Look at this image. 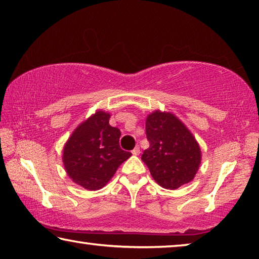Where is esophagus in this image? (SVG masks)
I'll return each instance as SVG.
<instances>
[{"instance_id":"esophagus-1","label":"esophagus","mask_w":259,"mask_h":259,"mask_svg":"<svg viewBox=\"0 0 259 259\" xmlns=\"http://www.w3.org/2000/svg\"><path fill=\"white\" fill-rule=\"evenodd\" d=\"M131 153H133L134 155H139V153H140L139 147H138V146H136V147L134 148V150H133V152H131Z\"/></svg>"}]
</instances>
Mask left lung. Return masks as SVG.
Here are the masks:
<instances>
[{
	"mask_svg": "<svg viewBox=\"0 0 259 259\" xmlns=\"http://www.w3.org/2000/svg\"><path fill=\"white\" fill-rule=\"evenodd\" d=\"M150 147L142 160L154 181L166 190H176L194 179L201 163L199 143L187 126L170 112L160 109L146 117Z\"/></svg>",
	"mask_w": 259,
	"mask_h": 259,
	"instance_id": "obj_1",
	"label": "left lung"
}]
</instances>
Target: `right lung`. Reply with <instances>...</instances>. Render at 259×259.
<instances>
[{
    "instance_id": "add662e5",
    "label": "right lung",
    "mask_w": 259,
    "mask_h": 259,
    "mask_svg": "<svg viewBox=\"0 0 259 259\" xmlns=\"http://www.w3.org/2000/svg\"><path fill=\"white\" fill-rule=\"evenodd\" d=\"M102 109L77 125L65 144L63 162L72 181L89 191L103 188L131 156L120 147L121 131Z\"/></svg>"
}]
</instances>
